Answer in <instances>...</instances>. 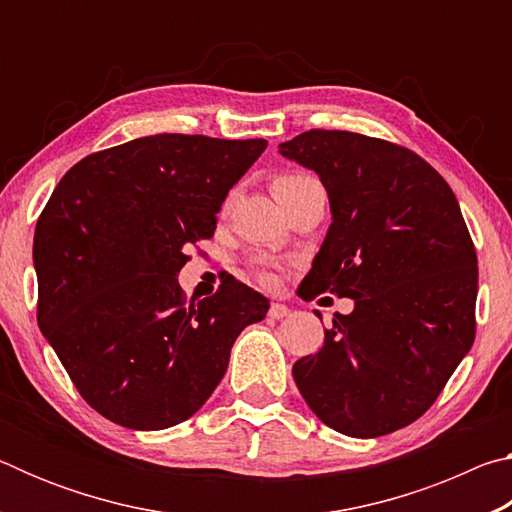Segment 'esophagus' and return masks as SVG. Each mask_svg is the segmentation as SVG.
Masks as SVG:
<instances>
[{
  "label": "esophagus",
  "mask_w": 512,
  "mask_h": 512,
  "mask_svg": "<svg viewBox=\"0 0 512 512\" xmlns=\"http://www.w3.org/2000/svg\"><path fill=\"white\" fill-rule=\"evenodd\" d=\"M291 314V309L287 305H282V302H273L271 309H268V316L280 320V318H287Z\"/></svg>",
  "instance_id": "obj_1"
}]
</instances>
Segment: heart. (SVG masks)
<instances>
[{"label":"heart","instance_id":"obj_1","mask_svg":"<svg viewBox=\"0 0 512 512\" xmlns=\"http://www.w3.org/2000/svg\"><path fill=\"white\" fill-rule=\"evenodd\" d=\"M307 180H311V178L309 176H300V173H284V176H277L273 180V194H280V192H284V189L307 183ZM257 277L264 284H273L275 282V275L271 271V264L264 262V259H257Z\"/></svg>","mask_w":512,"mask_h":512}]
</instances>
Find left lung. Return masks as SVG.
Listing matches in <instances>:
<instances>
[{"instance_id":"obj_1","label":"left lung","mask_w":512,"mask_h":512,"mask_svg":"<svg viewBox=\"0 0 512 512\" xmlns=\"http://www.w3.org/2000/svg\"><path fill=\"white\" fill-rule=\"evenodd\" d=\"M280 153L318 173L332 210L298 296L354 300L293 379L329 429L386 436L436 402L474 343L479 268L461 207L429 162L377 137L307 131Z\"/></svg>"}]
</instances>
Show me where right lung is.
<instances>
[{
    "label": "right lung",
    "mask_w": 512,
    "mask_h": 512,
    "mask_svg": "<svg viewBox=\"0 0 512 512\" xmlns=\"http://www.w3.org/2000/svg\"><path fill=\"white\" fill-rule=\"evenodd\" d=\"M266 140L162 133L92 153L69 169L33 237L38 325L94 411L158 431L201 409L241 329L268 311L235 277L203 300L178 284L185 248Z\"/></svg>",
    "instance_id": "obj_1"
}]
</instances>
